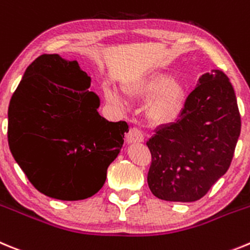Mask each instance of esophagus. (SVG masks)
<instances>
[{
    "label": "esophagus",
    "mask_w": 250,
    "mask_h": 250,
    "mask_svg": "<svg viewBox=\"0 0 250 250\" xmlns=\"http://www.w3.org/2000/svg\"><path fill=\"white\" fill-rule=\"evenodd\" d=\"M145 141V136L138 128H130L127 134V143L128 145H133V143H141Z\"/></svg>",
    "instance_id": "obj_1"
}]
</instances>
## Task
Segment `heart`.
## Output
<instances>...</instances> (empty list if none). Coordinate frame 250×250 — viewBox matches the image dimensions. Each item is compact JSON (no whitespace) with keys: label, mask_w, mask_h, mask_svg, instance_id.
I'll return each instance as SVG.
<instances>
[{"label":"heart","mask_w":250,"mask_h":250,"mask_svg":"<svg viewBox=\"0 0 250 250\" xmlns=\"http://www.w3.org/2000/svg\"><path fill=\"white\" fill-rule=\"evenodd\" d=\"M130 93L142 97H152L148 102L147 114L156 125H170L178 120L184 104V88L166 73H153L141 77L129 84ZM107 97L114 103H123L116 89L107 91Z\"/></svg>","instance_id":"b5f03b06"}]
</instances>
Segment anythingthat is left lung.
Segmentation results:
<instances>
[{
	"mask_svg": "<svg viewBox=\"0 0 250 250\" xmlns=\"http://www.w3.org/2000/svg\"><path fill=\"white\" fill-rule=\"evenodd\" d=\"M240 134L234 89L220 69L204 73L187 97L177 122L147 141L150 192L168 202H194L226 174Z\"/></svg>",
	"mask_w": 250,
	"mask_h": 250,
	"instance_id": "8db88e82",
	"label": "left lung"
}]
</instances>
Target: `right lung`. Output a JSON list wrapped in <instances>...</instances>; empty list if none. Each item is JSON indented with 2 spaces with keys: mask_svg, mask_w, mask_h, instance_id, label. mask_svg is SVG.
Wrapping results in <instances>:
<instances>
[{
  "mask_svg": "<svg viewBox=\"0 0 250 250\" xmlns=\"http://www.w3.org/2000/svg\"><path fill=\"white\" fill-rule=\"evenodd\" d=\"M91 77L77 61L42 55L27 67L8 107V145L36 189L60 201L98 192L128 125L98 113Z\"/></svg>",
  "mask_w": 250,
  "mask_h": 250,
  "instance_id": "1",
  "label": "right lung"
}]
</instances>
